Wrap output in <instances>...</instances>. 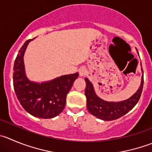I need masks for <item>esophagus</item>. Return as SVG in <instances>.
I'll list each match as a JSON object with an SVG mask.
<instances>
[{"mask_svg": "<svg viewBox=\"0 0 152 152\" xmlns=\"http://www.w3.org/2000/svg\"><path fill=\"white\" fill-rule=\"evenodd\" d=\"M86 74H87V71H86L85 68H80L79 69V75H80V76H85Z\"/></svg>", "mask_w": 152, "mask_h": 152, "instance_id": "1", "label": "esophagus"}]
</instances>
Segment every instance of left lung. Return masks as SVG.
<instances>
[{
    "label": "left lung",
    "mask_w": 152,
    "mask_h": 152,
    "mask_svg": "<svg viewBox=\"0 0 152 152\" xmlns=\"http://www.w3.org/2000/svg\"><path fill=\"white\" fill-rule=\"evenodd\" d=\"M137 53L139 54L138 52ZM140 65L142 64L140 63ZM142 73H143L142 68ZM85 81L86 83L85 95L86 97V107L88 111L94 116L104 121L115 120L123 116L130 110H131L140 100L144 83L143 74H142L141 83L137 92L126 100L115 102H107L99 98L95 93L93 85L89 81V79L86 77Z\"/></svg>",
    "instance_id": "1"
}]
</instances>
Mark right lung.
Segmentation results:
<instances>
[{"label": "right lung", "mask_w": 152, "mask_h": 152, "mask_svg": "<svg viewBox=\"0 0 152 152\" xmlns=\"http://www.w3.org/2000/svg\"><path fill=\"white\" fill-rule=\"evenodd\" d=\"M33 39L24 43L15 58L14 90L21 105L28 113L37 118H51L58 115L65 108L66 95L79 74L62 75L42 83L29 80L25 73L24 55L29 42Z\"/></svg>", "instance_id": "1"}]
</instances>
